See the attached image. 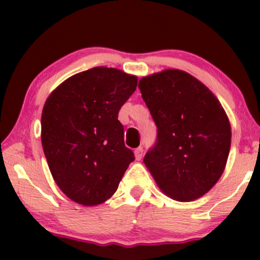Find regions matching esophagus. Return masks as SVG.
Returning a JSON list of instances; mask_svg holds the SVG:
<instances>
[{"instance_id": "esophagus-1", "label": "esophagus", "mask_w": 260, "mask_h": 260, "mask_svg": "<svg viewBox=\"0 0 260 260\" xmlns=\"http://www.w3.org/2000/svg\"><path fill=\"white\" fill-rule=\"evenodd\" d=\"M134 155H136V160H140L142 159V156H143V148L142 147H139V148H137L136 150H134Z\"/></svg>"}]
</instances>
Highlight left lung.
<instances>
[{"label": "left lung", "instance_id": "8db88e82", "mask_svg": "<svg viewBox=\"0 0 260 260\" xmlns=\"http://www.w3.org/2000/svg\"><path fill=\"white\" fill-rule=\"evenodd\" d=\"M138 86L157 127L145 166L170 198H201L215 186L228 162L231 126L225 110L208 86L184 71L143 77Z\"/></svg>", "mask_w": 260, "mask_h": 260}]
</instances>
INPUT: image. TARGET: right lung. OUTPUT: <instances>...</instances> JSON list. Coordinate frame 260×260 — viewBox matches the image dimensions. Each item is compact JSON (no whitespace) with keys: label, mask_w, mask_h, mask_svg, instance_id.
<instances>
[{"label":"right lung","mask_w":260,"mask_h":260,"mask_svg":"<svg viewBox=\"0 0 260 260\" xmlns=\"http://www.w3.org/2000/svg\"><path fill=\"white\" fill-rule=\"evenodd\" d=\"M137 82L117 68L94 67L66 79L45 101L44 153L53 180L73 202H106L134 160L117 118Z\"/></svg>","instance_id":"obj_1"}]
</instances>
